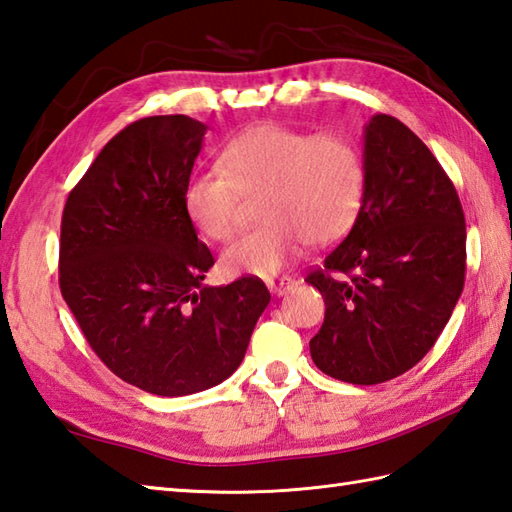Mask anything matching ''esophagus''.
<instances>
[{
    "instance_id": "obj_1",
    "label": "esophagus",
    "mask_w": 512,
    "mask_h": 512,
    "mask_svg": "<svg viewBox=\"0 0 512 512\" xmlns=\"http://www.w3.org/2000/svg\"><path fill=\"white\" fill-rule=\"evenodd\" d=\"M293 285H295V280L291 276H280V278L267 280V289L274 295H285Z\"/></svg>"
}]
</instances>
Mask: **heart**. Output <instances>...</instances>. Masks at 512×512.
<instances>
[{"mask_svg": "<svg viewBox=\"0 0 512 512\" xmlns=\"http://www.w3.org/2000/svg\"><path fill=\"white\" fill-rule=\"evenodd\" d=\"M219 164L223 174L195 173L184 186L188 219L210 241H230L241 225V199L263 195V225L221 256L227 276H276L309 241H339L366 195L361 153L339 133L254 124L223 146Z\"/></svg>", "mask_w": 512, "mask_h": 512, "instance_id": "obj_1", "label": "heart"}]
</instances>
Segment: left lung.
Segmentation results:
<instances>
[{
	"label": "left lung",
	"instance_id": "1",
	"mask_svg": "<svg viewBox=\"0 0 512 512\" xmlns=\"http://www.w3.org/2000/svg\"><path fill=\"white\" fill-rule=\"evenodd\" d=\"M366 195L348 236L306 276L324 324L311 357L355 385L414 368L456 309L467 271V227L451 179L401 120L372 116L363 131Z\"/></svg>",
	"mask_w": 512,
	"mask_h": 512
}]
</instances>
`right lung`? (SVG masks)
Instances as JSON below:
<instances>
[{"instance_id":"obj_1","label":"right lung","mask_w":512,"mask_h":512,"mask_svg":"<svg viewBox=\"0 0 512 512\" xmlns=\"http://www.w3.org/2000/svg\"><path fill=\"white\" fill-rule=\"evenodd\" d=\"M206 124L151 116L98 153L67 197L59 285L105 366L135 388L186 396L241 366L271 295L243 276L203 285L214 258L184 208Z\"/></svg>"}]
</instances>
